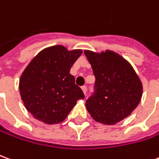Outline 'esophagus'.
<instances>
[{"label":"esophagus","instance_id":"1","mask_svg":"<svg viewBox=\"0 0 159 159\" xmlns=\"http://www.w3.org/2000/svg\"><path fill=\"white\" fill-rule=\"evenodd\" d=\"M82 90H83V94H84V95H86V92H87V87H86V86H83V87H82Z\"/></svg>","mask_w":159,"mask_h":159}]
</instances>
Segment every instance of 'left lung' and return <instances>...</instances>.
Returning a JSON list of instances; mask_svg holds the SVG:
<instances>
[{
  "mask_svg": "<svg viewBox=\"0 0 159 159\" xmlns=\"http://www.w3.org/2000/svg\"><path fill=\"white\" fill-rule=\"evenodd\" d=\"M84 54L95 76V93L85 103L95 121L115 125L128 117L140 102L143 84L126 58L111 50Z\"/></svg>",
  "mask_w": 159,
  "mask_h": 159,
  "instance_id": "obj_1",
  "label": "left lung"
}]
</instances>
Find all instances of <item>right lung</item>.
Listing matches in <instances>:
<instances>
[{
	"mask_svg": "<svg viewBox=\"0 0 159 159\" xmlns=\"http://www.w3.org/2000/svg\"><path fill=\"white\" fill-rule=\"evenodd\" d=\"M81 49L68 50L62 45L45 48L22 72L19 83L26 110L47 125L64 121L76 102L84 99L83 91L70 74L82 55Z\"/></svg>",
	"mask_w": 159,
	"mask_h": 159,
	"instance_id": "1",
	"label": "right lung"
}]
</instances>
